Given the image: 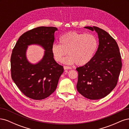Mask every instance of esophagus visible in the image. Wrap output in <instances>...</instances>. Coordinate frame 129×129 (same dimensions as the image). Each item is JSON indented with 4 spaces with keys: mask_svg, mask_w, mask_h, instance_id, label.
I'll return each mask as SVG.
<instances>
[{
    "mask_svg": "<svg viewBox=\"0 0 129 129\" xmlns=\"http://www.w3.org/2000/svg\"><path fill=\"white\" fill-rule=\"evenodd\" d=\"M63 68H64V70L71 69V68L70 67H68V66H63Z\"/></svg>",
    "mask_w": 129,
    "mask_h": 129,
    "instance_id": "34e87169",
    "label": "esophagus"
}]
</instances>
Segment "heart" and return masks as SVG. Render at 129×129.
Segmentation results:
<instances>
[{
    "label": "heart",
    "instance_id": "obj_1",
    "mask_svg": "<svg viewBox=\"0 0 129 129\" xmlns=\"http://www.w3.org/2000/svg\"><path fill=\"white\" fill-rule=\"evenodd\" d=\"M59 41L60 44L52 45V52L57 62H61L67 53L68 56L62 60L66 64L75 63L77 66H81L88 63L98 47L97 39L91 34L70 32L62 36Z\"/></svg>",
    "mask_w": 129,
    "mask_h": 129
}]
</instances>
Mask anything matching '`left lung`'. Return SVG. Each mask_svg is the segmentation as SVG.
<instances>
[{
    "instance_id": "8db88e82",
    "label": "left lung",
    "mask_w": 129,
    "mask_h": 129,
    "mask_svg": "<svg viewBox=\"0 0 129 129\" xmlns=\"http://www.w3.org/2000/svg\"><path fill=\"white\" fill-rule=\"evenodd\" d=\"M84 28L97 33L99 45L92 59L76 68L77 90L87 99L99 100L116 86L122 68L120 54L116 41L106 31L95 26Z\"/></svg>"
}]
</instances>
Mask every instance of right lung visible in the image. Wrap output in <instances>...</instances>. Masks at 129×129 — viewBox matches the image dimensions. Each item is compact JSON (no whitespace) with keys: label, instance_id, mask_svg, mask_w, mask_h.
Masks as SVG:
<instances>
[{"label":"right lung","instance_id":"1","mask_svg":"<svg viewBox=\"0 0 129 129\" xmlns=\"http://www.w3.org/2000/svg\"><path fill=\"white\" fill-rule=\"evenodd\" d=\"M54 27H39L27 31L20 37L11 57V76L14 82L27 97L36 100L45 99L55 90L64 69L55 61L52 52ZM41 46L45 50L42 59L32 64L28 60V46Z\"/></svg>","mask_w":129,"mask_h":129}]
</instances>
